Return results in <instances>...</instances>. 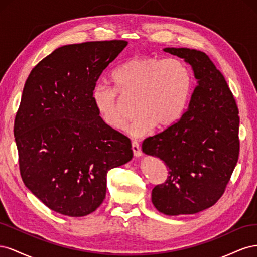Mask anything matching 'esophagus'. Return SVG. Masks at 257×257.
Instances as JSON below:
<instances>
[{
    "mask_svg": "<svg viewBox=\"0 0 257 257\" xmlns=\"http://www.w3.org/2000/svg\"><path fill=\"white\" fill-rule=\"evenodd\" d=\"M132 150H133V153L135 157H141L142 155V149H141V146L137 142H133L132 143Z\"/></svg>",
    "mask_w": 257,
    "mask_h": 257,
    "instance_id": "obj_1",
    "label": "esophagus"
}]
</instances>
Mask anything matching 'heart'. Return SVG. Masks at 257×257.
<instances>
[{"label": "heart", "instance_id": "heart-1", "mask_svg": "<svg viewBox=\"0 0 257 257\" xmlns=\"http://www.w3.org/2000/svg\"><path fill=\"white\" fill-rule=\"evenodd\" d=\"M114 84H96L91 97L107 126L121 130L125 121L124 99L134 98L127 134L142 137L154 128L172 126L183 113L193 89L190 67L180 59L138 57L124 62L111 74Z\"/></svg>", "mask_w": 257, "mask_h": 257}]
</instances>
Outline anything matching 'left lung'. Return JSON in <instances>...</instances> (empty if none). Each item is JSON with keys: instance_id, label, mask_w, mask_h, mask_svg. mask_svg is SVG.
Masks as SVG:
<instances>
[{"instance_id": "1", "label": "left lung", "mask_w": 257, "mask_h": 257, "mask_svg": "<svg viewBox=\"0 0 257 257\" xmlns=\"http://www.w3.org/2000/svg\"><path fill=\"white\" fill-rule=\"evenodd\" d=\"M189 63L197 79L188 109L172 126L146 138L143 151L164 161L166 181L152 204L167 215L194 214L213 206L239 157V110L222 73L203 51L165 48Z\"/></svg>"}]
</instances>
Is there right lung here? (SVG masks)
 <instances>
[{
  "label": "right lung",
  "instance_id": "right-lung-1",
  "mask_svg": "<svg viewBox=\"0 0 257 257\" xmlns=\"http://www.w3.org/2000/svg\"><path fill=\"white\" fill-rule=\"evenodd\" d=\"M125 41L62 46L31 71L14 124L22 181L49 209L84 216L106 196L107 173L133 158L130 138L100 120L91 97Z\"/></svg>",
  "mask_w": 257,
  "mask_h": 257
}]
</instances>
